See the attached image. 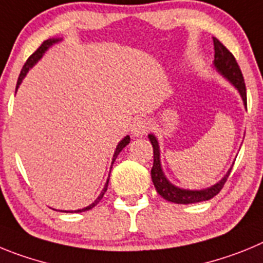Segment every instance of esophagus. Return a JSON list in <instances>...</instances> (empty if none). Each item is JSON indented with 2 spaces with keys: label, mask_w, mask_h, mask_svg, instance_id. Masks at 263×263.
I'll list each match as a JSON object with an SVG mask.
<instances>
[{
  "label": "esophagus",
  "mask_w": 263,
  "mask_h": 263,
  "mask_svg": "<svg viewBox=\"0 0 263 263\" xmlns=\"http://www.w3.org/2000/svg\"><path fill=\"white\" fill-rule=\"evenodd\" d=\"M151 128V124L146 119H139L134 123V126H132V134L135 136H143L145 135L146 132L149 131Z\"/></svg>",
  "instance_id": "obj_1"
}]
</instances>
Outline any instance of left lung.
I'll list each match as a JSON object with an SVG mask.
<instances>
[{
	"label": "left lung",
	"mask_w": 263,
	"mask_h": 263,
	"mask_svg": "<svg viewBox=\"0 0 263 263\" xmlns=\"http://www.w3.org/2000/svg\"><path fill=\"white\" fill-rule=\"evenodd\" d=\"M214 46H215V67L217 68L221 74H224L232 84L237 87V90L240 91L242 101L247 106V87H245V81H243V76L241 72L238 63L236 61L235 56L232 55L231 52L227 49L219 39L214 37ZM149 140L152 143L153 146V166L151 170L152 174V181L155 184L156 190L160 194L164 199L169 200L173 203H178V204H190V203H198L203 202V200H208L214 198L215 195L221 191L223 186L226 184L227 179H228L229 174H231V169L228 170L224 178L216 183L215 186L205 190L199 191H191V190H182V189L173 186L166 178H165L164 173L161 170L160 164V149H158V143L156 140V137L153 135H149Z\"/></svg>",
	"instance_id": "obj_1"
}]
</instances>
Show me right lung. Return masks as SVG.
<instances>
[{
    "label": "right lung",
    "instance_id": "obj_1",
    "mask_svg": "<svg viewBox=\"0 0 263 263\" xmlns=\"http://www.w3.org/2000/svg\"><path fill=\"white\" fill-rule=\"evenodd\" d=\"M56 42H58V40H56V39L44 40L43 43H42V46H40L39 48H37L36 51H35L34 53H32V55L27 59V61H26L25 65H23L22 70H21L20 77H18V81H16V89H18L20 84H21V82H22V80L25 79V76H26V73L28 72V69H30V68H31L32 65H34V64L36 63V61L39 60L40 58H42V55H43L44 52L47 51V48H48L49 46H52V44H53V43H56ZM128 143H129V136H126V137H124V139H123L122 141H120L119 144H118L117 151H115V153H114V160H112V164H114L115 158H117V156L119 155L120 151H122V149L124 148V146H126ZM107 184H108V179H107V182H106V186H105V189H103V190H102V193H101V195H99L98 198H97L96 202L91 203L90 205H87L86 208H82V210H77V211H65V212H84V211H87V210H91V208H93V207H96V205L99 203V200H101L103 198V195H105L106 191H107Z\"/></svg>",
    "mask_w": 263,
    "mask_h": 263
}]
</instances>
